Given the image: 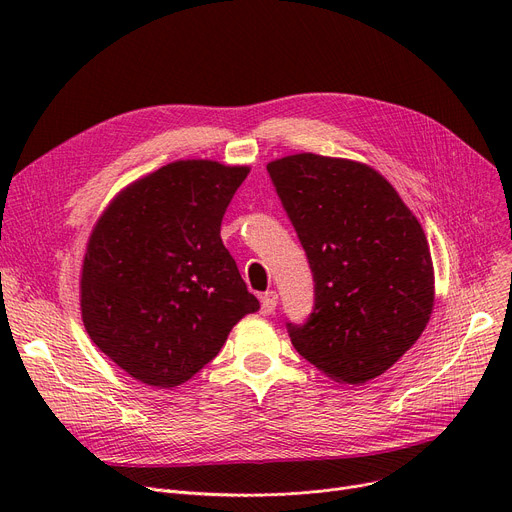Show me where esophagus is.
<instances>
[{
    "instance_id": "esophagus-1",
    "label": "esophagus",
    "mask_w": 512,
    "mask_h": 512,
    "mask_svg": "<svg viewBox=\"0 0 512 512\" xmlns=\"http://www.w3.org/2000/svg\"><path fill=\"white\" fill-rule=\"evenodd\" d=\"M276 305H278V294H276L274 290H267V292L263 294V297H261V313H263V315L274 313Z\"/></svg>"
}]
</instances>
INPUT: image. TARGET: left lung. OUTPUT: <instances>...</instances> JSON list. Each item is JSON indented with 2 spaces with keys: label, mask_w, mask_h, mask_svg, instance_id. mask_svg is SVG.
I'll list each match as a JSON object with an SVG mask.
<instances>
[{
  "label": "left lung",
  "mask_w": 512,
  "mask_h": 512,
  "mask_svg": "<svg viewBox=\"0 0 512 512\" xmlns=\"http://www.w3.org/2000/svg\"><path fill=\"white\" fill-rule=\"evenodd\" d=\"M267 174L315 282L311 315L286 321L292 346L336 382L378 378L432 315L421 224L384 176L357 161L299 153L267 164Z\"/></svg>",
  "instance_id": "left-lung-1"
}]
</instances>
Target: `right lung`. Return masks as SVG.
<instances>
[{
    "label": "right lung",
    "instance_id": "1",
    "mask_svg": "<svg viewBox=\"0 0 512 512\" xmlns=\"http://www.w3.org/2000/svg\"><path fill=\"white\" fill-rule=\"evenodd\" d=\"M247 174L209 159L174 161L124 188L97 222L80 311L99 351L134 380H191L238 319L259 309L220 238Z\"/></svg>",
    "mask_w": 512,
    "mask_h": 512
}]
</instances>
